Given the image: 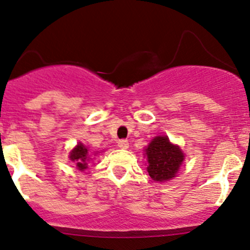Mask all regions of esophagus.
I'll return each mask as SVG.
<instances>
[{
    "instance_id": "esophagus-1",
    "label": "esophagus",
    "mask_w": 250,
    "mask_h": 250,
    "mask_svg": "<svg viewBox=\"0 0 250 250\" xmlns=\"http://www.w3.org/2000/svg\"><path fill=\"white\" fill-rule=\"evenodd\" d=\"M117 145L120 149H127V147L129 146V143H128V140H125V139H121V140H118Z\"/></svg>"
}]
</instances>
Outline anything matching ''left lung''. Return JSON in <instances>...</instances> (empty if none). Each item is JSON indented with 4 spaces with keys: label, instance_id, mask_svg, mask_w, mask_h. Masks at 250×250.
Wrapping results in <instances>:
<instances>
[{
    "label": "left lung",
    "instance_id": "8db88e82",
    "mask_svg": "<svg viewBox=\"0 0 250 250\" xmlns=\"http://www.w3.org/2000/svg\"><path fill=\"white\" fill-rule=\"evenodd\" d=\"M149 176L156 182L168 181L176 177L184 160L182 150L169 143L167 137H156L146 147Z\"/></svg>",
    "mask_w": 250,
    "mask_h": 250
}]
</instances>
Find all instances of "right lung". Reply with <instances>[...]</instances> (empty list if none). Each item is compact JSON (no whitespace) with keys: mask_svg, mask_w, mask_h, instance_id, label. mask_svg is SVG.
Returning a JSON list of instances; mask_svg holds the SVG:
<instances>
[{"mask_svg":"<svg viewBox=\"0 0 250 250\" xmlns=\"http://www.w3.org/2000/svg\"><path fill=\"white\" fill-rule=\"evenodd\" d=\"M69 157H71L72 161L76 162L78 169L84 171L85 168H88V162L90 161V155H89L88 149H86L82 143H79V144L72 150Z\"/></svg>","mask_w":250,"mask_h":250,"instance_id":"1","label":"right lung"}]
</instances>
